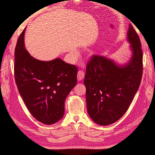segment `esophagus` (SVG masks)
Masks as SVG:
<instances>
[{
    "mask_svg": "<svg viewBox=\"0 0 155 155\" xmlns=\"http://www.w3.org/2000/svg\"><path fill=\"white\" fill-rule=\"evenodd\" d=\"M84 76H85V72H84L83 70H79L78 72V81H81L84 78Z\"/></svg>",
    "mask_w": 155,
    "mask_h": 155,
    "instance_id": "esophagus-1",
    "label": "esophagus"
}]
</instances>
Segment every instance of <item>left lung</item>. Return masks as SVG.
Wrapping results in <instances>:
<instances>
[{
  "label": "left lung",
  "instance_id": "8db88e82",
  "mask_svg": "<svg viewBox=\"0 0 155 155\" xmlns=\"http://www.w3.org/2000/svg\"><path fill=\"white\" fill-rule=\"evenodd\" d=\"M127 39L133 56L120 67L104 56L93 55L87 64L84 85L86 87L88 113L95 123H114L128 110L138 90L143 73L141 42L132 25Z\"/></svg>",
  "mask_w": 155,
  "mask_h": 155
}]
</instances>
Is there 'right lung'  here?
Segmentation results:
<instances>
[{"instance_id": "add662e5", "label": "right lung", "mask_w": 155, "mask_h": 155, "mask_svg": "<svg viewBox=\"0 0 155 155\" xmlns=\"http://www.w3.org/2000/svg\"><path fill=\"white\" fill-rule=\"evenodd\" d=\"M22 31L15 49L14 74L22 100L31 115L44 124H54L64 113V101L77 83V67L59 58L37 60L25 49Z\"/></svg>"}]
</instances>
